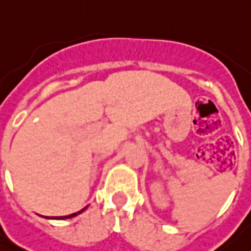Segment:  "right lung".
Masks as SVG:
<instances>
[{
  "label": "right lung",
  "instance_id": "1",
  "mask_svg": "<svg viewBox=\"0 0 251 251\" xmlns=\"http://www.w3.org/2000/svg\"><path fill=\"white\" fill-rule=\"evenodd\" d=\"M86 210V208H83V210H80V211H77V212H75V214H71V215H66V217H62V218H72V217H76L77 214H80V212H83ZM61 220V218H59Z\"/></svg>",
  "mask_w": 251,
  "mask_h": 251
}]
</instances>
